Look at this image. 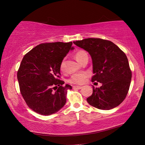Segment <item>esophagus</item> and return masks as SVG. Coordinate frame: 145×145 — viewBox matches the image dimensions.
I'll list each match as a JSON object with an SVG mask.
<instances>
[{
  "mask_svg": "<svg viewBox=\"0 0 145 145\" xmlns=\"http://www.w3.org/2000/svg\"><path fill=\"white\" fill-rule=\"evenodd\" d=\"M82 87V86H73V89H81Z\"/></svg>",
  "mask_w": 145,
  "mask_h": 145,
  "instance_id": "1",
  "label": "esophagus"
}]
</instances>
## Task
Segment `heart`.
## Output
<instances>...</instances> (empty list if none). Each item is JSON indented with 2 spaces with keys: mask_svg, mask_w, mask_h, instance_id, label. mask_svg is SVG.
<instances>
[{
  "mask_svg": "<svg viewBox=\"0 0 145 145\" xmlns=\"http://www.w3.org/2000/svg\"><path fill=\"white\" fill-rule=\"evenodd\" d=\"M86 54H87L86 52H84V51L79 50L75 54V57L76 59V60H77L78 63H80L82 57ZM64 65H65V61L63 60L62 62L61 63V67H60L61 70H63ZM87 77H88V74L86 73L85 72L77 73L71 76V77L69 79V82L71 83H73V84H82L83 83L85 82Z\"/></svg>",
  "mask_w": 145,
  "mask_h": 145,
  "instance_id": "obj_1",
  "label": "heart"
}]
</instances>
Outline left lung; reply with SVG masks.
<instances>
[{"mask_svg":"<svg viewBox=\"0 0 145 145\" xmlns=\"http://www.w3.org/2000/svg\"><path fill=\"white\" fill-rule=\"evenodd\" d=\"M73 43L89 54L94 75L92 82L102 84L93 87L87 99L88 104L102 110L117 107L125 99L131 84L132 72L127 56L112 41L100 38H86Z\"/></svg>","mask_w":145,"mask_h":145,"instance_id":"obj_1","label":"left lung"}]
</instances>
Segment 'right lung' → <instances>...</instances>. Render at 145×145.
<instances>
[{"label":"right lung","instance_id":"add662e5","mask_svg":"<svg viewBox=\"0 0 145 145\" xmlns=\"http://www.w3.org/2000/svg\"><path fill=\"white\" fill-rule=\"evenodd\" d=\"M72 41L40 44L24 56L17 72L20 89L29 107L48 116L65 105L69 84L59 78L61 63L70 50Z\"/></svg>","mask_w":145,"mask_h":145}]
</instances>
